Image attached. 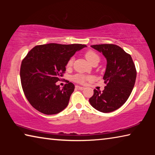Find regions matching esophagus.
Instances as JSON below:
<instances>
[{"label":"esophagus","instance_id":"esophagus-1","mask_svg":"<svg viewBox=\"0 0 155 155\" xmlns=\"http://www.w3.org/2000/svg\"><path fill=\"white\" fill-rule=\"evenodd\" d=\"M76 88L78 89V90H83L85 89V87H81V86H78V85H76Z\"/></svg>","mask_w":155,"mask_h":155}]
</instances>
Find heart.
<instances>
[{
  "label": "heart",
  "mask_w": 155,
  "mask_h": 155,
  "mask_svg": "<svg viewBox=\"0 0 155 155\" xmlns=\"http://www.w3.org/2000/svg\"><path fill=\"white\" fill-rule=\"evenodd\" d=\"M85 57L86 59L90 63V64H92L94 61H97L98 60L99 61V56L95 52L93 51H87L85 52ZM73 64V58H70L68 60L67 64H66V67L67 68H71ZM90 77H88V76H85L81 74H77L74 75L72 77V80L76 83H80V84H84L86 81L88 79H90Z\"/></svg>",
  "instance_id": "obj_1"
}]
</instances>
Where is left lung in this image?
<instances>
[{"label":"left lung","mask_w":155,"mask_h":155,"mask_svg":"<svg viewBox=\"0 0 155 155\" xmlns=\"http://www.w3.org/2000/svg\"><path fill=\"white\" fill-rule=\"evenodd\" d=\"M91 46L102 52L107 59L103 77L107 85L102 92L94 90L89 101L99 111H114L126 103L132 92L137 77L135 65L130 54L118 46L104 44Z\"/></svg>","instance_id":"8db88e82"}]
</instances>
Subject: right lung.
Segmentation results:
<instances>
[{"instance_id":"obj_1","label":"right lung","mask_w":155,"mask_h":155,"mask_svg":"<svg viewBox=\"0 0 155 155\" xmlns=\"http://www.w3.org/2000/svg\"><path fill=\"white\" fill-rule=\"evenodd\" d=\"M84 44H48L38 45L28 52L20 66V81L26 98L33 108L53 115L68 106L74 85L67 82L62 89L57 85L65 72L70 57Z\"/></svg>"}]
</instances>
